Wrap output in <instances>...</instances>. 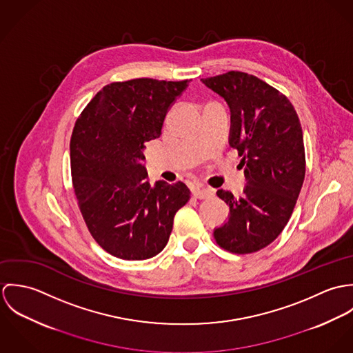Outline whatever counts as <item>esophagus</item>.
Segmentation results:
<instances>
[{"label": "esophagus", "instance_id": "1", "mask_svg": "<svg viewBox=\"0 0 353 353\" xmlns=\"http://www.w3.org/2000/svg\"><path fill=\"white\" fill-rule=\"evenodd\" d=\"M192 194H193V197L202 200V199H208V197H210L213 193H212V190H209V189L193 188V189H192Z\"/></svg>", "mask_w": 353, "mask_h": 353}]
</instances>
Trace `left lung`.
Returning <instances> with one entry per match:
<instances>
[{"label": "left lung", "mask_w": 353, "mask_h": 353, "mask_svg": "<svg viewBox=\"0 0 353 353\" xmlns=\"http://www.w3.org/2000/svg\"><path fill=\"white\" fill-rule=\"evenodd\" d=\"M231 111L230 145L242 157L243 196L217 190L230 208L228 220L214 228L220 248L235 254L270 245L287 225L305 174L299 117L285 95L243 72L201 79Z\"/></svg>", "instance_id": "1"}]
</instances>
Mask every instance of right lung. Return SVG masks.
<instances>
[{
  "label": "right lung",
  "mask_w": 353,
  "mask_h": 353,
  "mask_svg": "<svg viewBox=\"0 0 353 353\" xmlns=\"http://www.w3.org/2000/svg\"><path fill=\"white\" fill-rule=\"evenodd\" d=\"M190 80L134 79L103 87L81 112L70 139V167L84 221L103 250L148 259L170 238L175 213L189 201L183 182L151 186L141 163L160 137L170 107Z\"/></svg>",
  "instance_id": "add662e5"
}]
</instances>
